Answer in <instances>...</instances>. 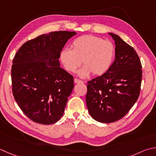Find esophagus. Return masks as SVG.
Returning <instances> with one entry per match:
<instances>
[{"mask_svg":"<svg viewBox=\"0 0 156 156\" xmlns=\"http://www.w3.org/2000/svg\"><path fill=\"white\" fill-rule=\"evenodd\" d=\"M74 82L75 83H83V82L80 80H78V78H74Z\"/></svg>","mask_w":156,"mask_h":156,"instance_id":"1","label":"esophagus"}]
</instances>
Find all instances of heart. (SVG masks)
Masks as SVG:
<instances>
[{
  "label": "heart",
  "mask_w": 156,
  "mask_h": 156,
  "mask_svg": "<svg viewBox=\"0 0 156 156\" xmlns=\"http://www.w3.org/2000/svg\"><path fill=\"white\" fill-rule=\"evenodd\" d=\"M72 50L63 48L60 53V60L65 69L75 72L82 63L84 64L78 74L87 77L90 73L94 76L104 74L110 67L114 54V47L111 41L93 35L82 36L72 44Z\"/></svg>",
  "instance_id": "heart-1"
}]
</instances>
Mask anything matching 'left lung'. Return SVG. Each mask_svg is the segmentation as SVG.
I'll list each match as a JSON object with an SVG mask.
<instances>
[{
	"label": "left lung",
	"mask_w": 156,
	"mask_h": 156,
	"mask_svg": "<svg viewBox=\"0 0 156 156\" xmlns=\"http://www.w3.org/2000/svg\"><path fill=\"white\" fill-rule=\"evenodd\" d=\"M115 44V57L108 71L87 82L86 102L94 120L114 122L122 118L138 99L142 66L134 48L119 36L109 33Z\"/></svg>",
	"instance_id": "1"
}]
</instances>
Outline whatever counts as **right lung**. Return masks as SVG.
I'll use <instances>...</instances> for the list:
<instances>
[{
	"label": "right lung",
	"mask_w": 156,
	"mask_h": 156,
	"mask_svg": "<svg viewBox=\"0 0 156 156\" xmlns=\"http://www.w3.org/2000/svg\"><path fill=\"white\" fill-rule=\"evenodd\" d=\"M75 32L42 34L25 42L11 67L12 91L27 117L34 122L52 124L62 117L74 78L60 67L59 55Z\"/></svg>",
	"instance_id": "add662e5"
}]
</instances>
